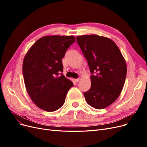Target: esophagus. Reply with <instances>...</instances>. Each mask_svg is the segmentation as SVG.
<instances>
[{"mask_svg": "<svg viewBox=\"0 0 147 147\" xmlns=\"http://www.w3.org/2000/svg\"><path fill=\"white\" fill-rule=\"evenodd\" d=\"M79 80H80V79H79V78L74 79V82H75V83H77V82H79Z\"/></svg>", "mask_w": 147, "mask_h": 147, "instance_id": "esophagus-1", "label": "esophagus"}]
</instances>
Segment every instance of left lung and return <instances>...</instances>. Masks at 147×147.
<instances>
[{"instance_id": "8db88e82", "label": "left lung", "mask_w": 147, "mask_h": 147, "mask_svg": "<svg viewBox=\"0 0 147 147\" xmlns=\"http://www.w3.org/2000/svg\"><path fill=\"white\" fill-rule=\"evenodd\" d=\"M77 42L87 60L91 88L83 93L87 103L102 109L117 99L125 82L127 67L119 48L112 40L97 35L77 37Z\"/></svg>"}]
</instances>
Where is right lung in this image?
<instances>
[{
	"mask_svg": "<svg viewBox=\"0 0 147 147\" xmlns=\"http://www.w3.org/2000/svg\"><path fill=\"white\" fill-rule=\"evenodd\" d=\"M75 41L71 36H45L26 53L23 74L26 90L34 103L47 112H54L65 102L74 84L63 74L62 59Z\"/></svg>",
	"mask_w": 147,
	"mask_h": 147,
	"instance_id": "right-lung-1",
	"label": "right lung"
}]
</instances>
